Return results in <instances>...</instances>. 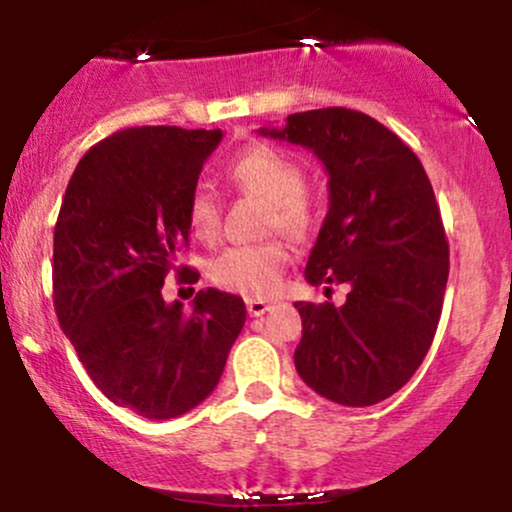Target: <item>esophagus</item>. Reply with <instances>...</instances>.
Here are the masks:
<instances>
[{
    "mask_svg": "<svg viewBox=\"0 0 512 512\" xmlns=\"http://www.w3.org/2000/svg\"><path fill=\"white\" fill-rule=\"evenodd\" d=\"M267 310H272V303H269V301H262V298H250V301H248L250 317H260V315L267 313Z\"/></svg>",
    "mask_w": 512,
    "mask_h": 512,
    "instance_id": "34e87169",
    "label": "esophagus"
}]
</instances>
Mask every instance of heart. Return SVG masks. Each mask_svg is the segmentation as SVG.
Returning a JSON list of instances; mask_svg holds the SVG:
<instances>
[{"label": "heart", "mask_w": 512, "mask_h": 512, "mask_svg": "<svg viewBox=\"0 0 512 512\" xmlns=\"http://www.w3.org/2000/svg\"><path fill=\"white\" fill-rule=\"evenodd\" d=\"M228 178L240 190L267 202V228H279L291 238H301L313 223L305 199V170L284 151L255 144L228 163ZM187 226L199 240H214L221 231V204L209 187H195L187 202ZM286 250L269 238L255 245L223 250L209 264V276L221 289L250 298L272 296L279 286Z\"/></svg>", "instance_id": "b5f03b06"}]
</instances>
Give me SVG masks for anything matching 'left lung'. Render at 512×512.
<instances>
[{
  "mask_svg": "<svg viewBox=\"0 0 512 512\" xmlns=\"http://www.w3.org/2000/svg\"><path fill=\"white\" fill-rule=\"evenodd\" d=\"M260 134L301 144L325 166L330 211L305 279L349 286L339 308L296 303L298 375L344 407L383 402L421 366L443 310L450 252L431 180L395 132L358 110H308Z\"/></svg>",
  "mask_w": 512,
  "mask_h": 512,
  "instance_id": "1",
  "label": "left lung"
}]
</instances>
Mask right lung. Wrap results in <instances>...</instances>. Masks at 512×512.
<instances>
[{
    "label": "right lung",
    "instance_id": "1",
    "mask_svg": "<svg viewBox=\"0 0 512 512\" xmlns=\"http://www.w3.org/2000/svg\"><path fill=\"white\" fill-rule=\"evenodd\" d=\"M221 129L129 127L86 151L55 226L52 291L64 334L110 402L175 419L219 385L245 325L240 296L199 291L190 313L163 281L190 238L187 202ZM195 284V269H178Z\"/></svg>",
    "mask_w": 512,
    "mask_h": 512
}]
</instances>
